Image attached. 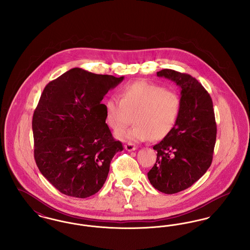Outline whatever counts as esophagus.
<instances>
[{"instance_id":"obj_1","label":"esophagus","mask_w":250,"mask_h":250,"mask_svg":"<svg viewBox=\"0 0 250 250\" xmlns=\"http://www.w3.org/2000/svg\"><path fill=\"white\" fill-rule=\"evenodd\" d=\"M125 149L126 151H128V152H131V151L137 150V146H136L135 144H133V143H128L125 145Z\"/></svg>"}]
</instances>
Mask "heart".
<instances>
[{"label": "heart", "mask_w": 250, "mask_h": 250, "mask_svg": "<svg viewBox=\"0 0 250 250\" xmlns=\"http://www.w3.org/2000/svg\"><path fill=\"white\" fill-rule=\"evenodd\" d=\"M119 96L105 101L107 125L117 131L130 124L132 115L135 122L130 130L116 133L120 139L146 141L151 137L159 141L173 129L181 110L176 93L157 84L136 82L124 86Z\"/></svg>", "instance_id": "1"}]
</instances>
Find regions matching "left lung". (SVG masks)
I'll return each instance as SVG.
<instances>
[{
  "mask_svg": "<svg viewBox=\"0 0 250 250\" xmlns=\"http://www.w3.org/2000/svg\"><path fill=\"white\" fill-rule=\"evenodd\" d=\"M156 75L181 88V110L173 129L153 147L156 162L147 175L155 189L174 194L190 188L212 164L216 140L214 107L209 93L190 75L172 69Z\"/></svg>",
  "mask_w": 250,
  "mask_h": 250,
  "instance_id": "8db88e82",
  "label": "left lung"
}]
</instances>
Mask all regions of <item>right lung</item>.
Here are the masks:
<instances>
[{"mask_svg": "<svg viewBox=\"0 0 250 250\" xmlns=\"http://www.w3.org/2000/svg\"><path fill=\"white\" fill-rule=\"evenodd\" d=\"M124 77L72 68L45 87L33 116L35 160L58 190L88 198L101 189L123 144L106 124L107 92Z\"/></svg>", "mask_w": 250, "mask_h": 250, "instance_id": "1", "label": "right lung"}]
</instances>
